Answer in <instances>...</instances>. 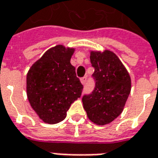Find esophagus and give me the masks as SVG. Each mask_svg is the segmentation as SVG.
Wrapping results in <instances>:
<instances>
[{
    "instance_id": "esophagus-1",
    "label": "esophagus",
    "mask_w": 158,
    "mask_h": 158,
    "mask_svg": "<svg viewBox=\"0 0 158 158\" xmlns=\"http://www.w3.org/2000/svg\"><path fill=\"white\" fill-rule=\"evenodd\" d=\"M86 79H87V78H86V77H83V78H81V79H80V82H81V84H82V85H85V84Z\"/></svg>"
}]
</instances>
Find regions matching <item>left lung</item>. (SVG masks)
<instances>
[{
	"label": "left lung",
	"instance_id": "1",
	"mask_svg": "<svg viewBox=\"0 0 158 158\" xmlns=\"http://www.w3.org/2000/svg\"><path fill=\"white\" fill-rule=\"evenodd\" d=\"M96 87L82 98L89 119L97 125L108 124L122 113L131 90L129 72L114 52L90 51Z\"/></svg>",
	"mask_w": 158,
	"mask_h": 158
}]
</instances>
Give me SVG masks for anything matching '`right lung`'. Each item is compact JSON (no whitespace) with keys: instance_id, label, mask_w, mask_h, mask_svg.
Masks as SVG:
<instances>
[{"instance_id":"obj_1","label":"right lung","mask_w":158,"mask_h":158,"mask_svg":"<svg viewBox=\"0 0 158 158\" xmlns=\"http://www.w3.org/2000/svg\"><path fill=\"white\" fill-rule=\"evenodd\" d=\"M75 49L57 45L43 54L29 69L26 78L30 106L43 122L54 124L67 116L83 85L70 60Z\"/></svg>"}]
</instances>
